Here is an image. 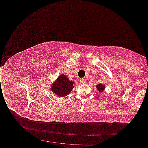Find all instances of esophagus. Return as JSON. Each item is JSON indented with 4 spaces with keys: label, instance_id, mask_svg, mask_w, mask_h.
I'll list each match as a JSON object with an SVG mask.
<instances>
[{
    "label": "esophagus",
    "instance_id": "1",
    "mask_svg": "<svg viewBox=\"0 0 148 148\" xmlns=\"http://www.w3.org/2000/svg\"><path fill=\"white\" fill-rule=\"evenodd\" d=\"M80 82L82 84H84V83H85V79H83V78L80 79Z\"/></svg>",
    "mask_w": 148,
    "mask_h": 148
}]
</instances>
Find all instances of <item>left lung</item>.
<instances>
[{
	"mask_svg": "<svg viewBox=\"0 0 148 148\" xmlns=\"http://www.w3.org/2000/svg\"><path fill=\"white\" fill-rule=\"evenodd\" d=\"M105 87H106L105 85L102 84L101 83L97 85V86H96V88L98 90L99 92H103L104 90V89H105Z\"/></svg>",
	"mask_w": 148,
	"mask_h": 148,
	"instance_id": "8db88e82",
	"label": "left lung"
}]
</instances>
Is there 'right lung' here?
Segmentation results:
<instances>
[{
    "label": "right lung",
    "instance_id": "obj_1",
    "mask_svg": "<svg viewBox=\"0 0 148 148\" xmlns=\"http://www.w3.org/2000/svg\"><path fill=\"white\" fill-rule=\"evenodd\" d=\"M74 82L70 81L64 74H61L51 87V90L56 95L63 97L68 95L74 88Z\"/></svg>",
    "mask_w": 148,
    "mask_h": 148
}]
</instances>
